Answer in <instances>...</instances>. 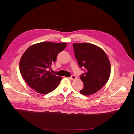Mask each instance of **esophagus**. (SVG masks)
<instances>
[{"label":"esophagus","mask_w":134,"mask_h":134,"mask_svg":"<svg viewBox=\"0 0 134 134\" xmlns=\"http://www.w3.org/2000/svg\"><path fill=\"white\" fill-rule=\"evenodd\" d=\"M76 78V76L75 75H72L70 77V79L71 80H74V79H75Z\"/></svg>","instance_id":"34e87169"}]
</instances>
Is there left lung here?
I'll list each match as a JSON object with an SVG mask.
<instances>
[{
  "label": "left lung",
  "mask_w": 134,
  "mask_h": 134,
  "mask_svg": "<svg viewBox=\"0 0 134 134\" xmlns=\"http://www.w3.org/2000/svg\"><path fill=\"white\" fill-rule=\"evenodd\" d=\"M79 66L85 72L80 76L84 86L80 93L89 96L97 92L107 83L110 74V64L101 48L90 43L73 44Z\"/></svg>",
  "instance_id": "1"
}]
</instances>
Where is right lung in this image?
<instances>
[{
  "mask_svg": "<svg viewBox=\"0 0 134 134\" xmlns=\"http://www.w3.org/2000/svg\"><path fill=\"white\" fill-rule=\"evenodd\" d=\"M67 44L42 42L29 47L22 56L19 70L29 86L41 94H48L58 86L62 79L51 74L48 69Z\"/></svg>",
  "mask_w": 134,
  "mask_h": 134,
  "instance_id": "obj_1",
  "label": "right lung"
}]
</instances>
